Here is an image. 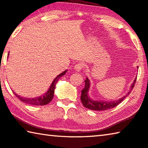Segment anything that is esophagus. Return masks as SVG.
I'll list each match as a JSON object with an SVG mask.
<instances>
[{
    "label": "esophagus",
    "mask_w": 148,
    "mask_h": 148,
    "mask_svg": "<svg viewBox=\"0 0 148 148\" xmlns=\"http://www.w3.org/2000/svg\"><path fill=\"white\" fill-rule=\"evenodd\" d=\"M84 67V64L83 63V62H78V63H77L76 65H75L74 69H75V70H76V71L79 72V71H81V70L83 69Z\"/></svg>",
    "instance_id": "34e87169"
}]
</instances>
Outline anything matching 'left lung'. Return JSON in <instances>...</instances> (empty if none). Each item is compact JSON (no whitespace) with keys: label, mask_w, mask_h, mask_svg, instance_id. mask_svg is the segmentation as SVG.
Listing matches in <instances>:
<instances>
[{"label":"left lung","mask_w":148,"mask_h":148,"mask_svg":"<svg viewBox=\"0 0 148 148\" xmlns=\"http://www.w3.org/2000/svg\"><path fill=\"white\" fill-rule=\"evenodd\" d=\"M136 78H135L134 80L133 83L132 84L131 91L133 89L134 86L135 82H136ZM85 87L82 90V95H81V101L82 102V104L84 105L85 108L87 109H89L91 110H95V111H103V110H106L108 109L113 108L115 106H116L119 103L123 101L125 97H127V95L131 91H129L128 94H127L125 96L123 97L119 100L114 101H110V102H105V101H93V100L91 99L88 96V90L89 89V80L88 78H86L85 80Z\"/></svg>","instance_id":"obj_1"}]
</instances>
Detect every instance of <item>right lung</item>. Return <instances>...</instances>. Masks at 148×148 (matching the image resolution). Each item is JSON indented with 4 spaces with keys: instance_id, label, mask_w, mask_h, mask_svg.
Masks as SVG:
<instances>
[{
    "instance_id": "add662e5",
    "label": "right lung",
    "mask_w": 148,
    "mask_h": 148,
    "mask_svg": "<svg viewBox=\"0 0 148 148\" xmlns=\"http://www.w3.org/2000/svg\"><path fill=\"white\" fill-rule=\"evenodd\" d=\"M66 71H65L63 72H62L61 74L58 75V76L55 78L53 82H52V84L51 85V86H50L49 89H48V91H47L46 94L42 95V97H36V98H33V99H31V98L28 99V98H24V97H19V95H17L15 92H14V95H16V96L20 100V101L23 102H25L27 104L34 105V106H40H40H43V105H46L47 104L49 103V102L51 101V100L53 99V95H54V90H55V87H56V83L60 77L66 74Z\"/></svg>"
}]
</instances>
